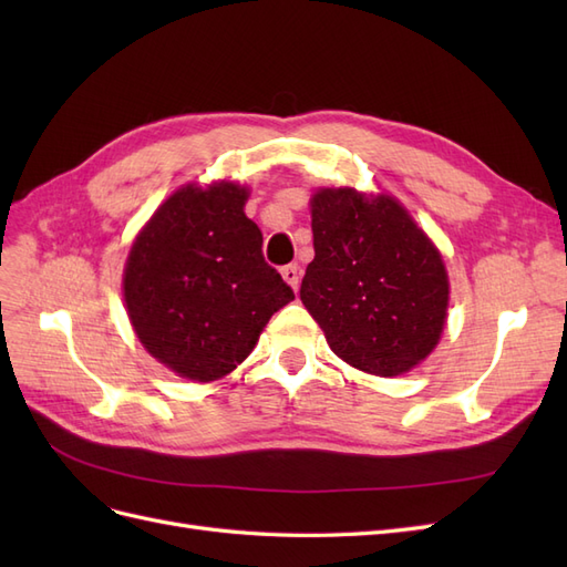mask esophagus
I'll use <instances>...</instances> for the list:
<instances>
[{"mask_svg":"<svg viewBox=\"0 0 567 567\" xmlns=\"http://www.w3.org/2000/svg\"><path fill=\"white\" fill-rule=\"evenodd\" d=\"M281 277H284V281L293 288V290H298V284H300V267L298 265H286V267H281Z\"/></svg>","mask_w":567,"mask_h":567,"instance_id":"1","label":"esophagus"}]
</instances>
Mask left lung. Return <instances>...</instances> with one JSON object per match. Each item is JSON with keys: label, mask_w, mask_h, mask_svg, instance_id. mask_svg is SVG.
Here are the masks:
<instances>
[{"label": "left lung", "mask_w": 567, "mask_h": 567, "mask_svg": "<svg viewBox=\"0 0 567 567\" xmlns=\"http://www.w3.org/2000/svg\"><path fill=\"white\" fill-rule=\"evenodd\" d=\"M315 260L300 300L342 362L373 375L419 367L442 338L450 274L442 252L390 194L319 186Z\"/></svg>", "instance_id": "1"}]
</instances>
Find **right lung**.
<instances>
[{
  "mask_svg": "<svg viewBox=\"0 0 567 567\" xmlns=\"http://www.w3.org/2000/svg\"><path fill=\"white\" fill-rule=\"evenodd\" d=\"M250 186L184 184L134 236L123 298L136 340L194 383L229 375L255 350L271 315L293 300L262 257L246 217Z\"/></svg>",
  "mask_w": 567,
  "mask_h": 567,
  "instance_id": "obj_1",
  "label": "right lung"
}]
</instances>
